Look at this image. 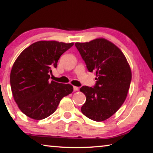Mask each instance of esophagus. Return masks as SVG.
Masks as SVG:
<instances>
[{
	"label": "esophagus",
	"instance_id": "obj_1",
	"mask_svg": "<svg viewBox=\"0 0 153 153\" xmlns=\"http://www.w3.org/2000/svg\"><path fill=\"white\" fill-rule=\"evenodd\" d=\"M79 90V88L77 87V86H74V91H77V90Z\"/></svg>",
	"mask_w": 153,
	"mask_h": 153
}]
</instances>
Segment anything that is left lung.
<instances>
[{
  "label": "left lung",
  "instance_id": "left-lung-1",
  "mask_svg": "<svg viewBox=\"0 0 153 153\" xmlns=\"http://www.w3.org/2000/svg\"><path fill=\"white\" fill-rule=\"evenodd\" d=\"M90 72H95V86H82L86 96L81 108L90 120L102 121L117 112L125 101L131 80V71L125 55L105 38L75 44Z\"/></svg>",
  "mask_w": 153,
  "mask_h": 153
}]
</instances>
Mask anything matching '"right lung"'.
I'll list each match as a JSON object with an SVG mask.
<instances>
[{
  "mask_svg": "<svg viewBox=\"0 0 153 153\" xmlns=\"http://www.w3.org/2000/svg\"><path fill=\"white\" fill-rule=\"evenodd\" d=\"M74 43L38 41L22 52L13 65L10 83L18 107L33 120L48 117L61 100L73 92L71 85L49 81L52 69Z\"/></svg>",
  "mask_w": 153,
  "mask_h": 153,
  "instance_id": "add662e5",
  "label": "right lung"
}]
</instances>
